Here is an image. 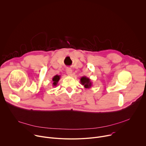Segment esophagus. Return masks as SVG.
Instances as JSON below:
<instances>
[{"label":"esophagus","mask_w":146,"mask_h":146,"mask_svg":"<svg viewBox=\"0 0 146 146\" xmlns=\"http://www.w3.org/2000/svg\"><path fill=\"white\" fill-rule=\"evenodd\" d=\"M72 71L71 68H68L66 69V73L68 76H71L72 75Z\"/></svg>","instance_id":"1"}]
</instances>
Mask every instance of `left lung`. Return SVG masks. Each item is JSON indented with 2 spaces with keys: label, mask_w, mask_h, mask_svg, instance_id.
<instances>
[{
  "label": "left lung",
  "mask_w": 146,
  "mask_h": 146,
  "mask_svg": "<svg viewBox=\"0 0 146 146\" xmlns=\"http://www.w3.org/2000/svg\"><path fill=\"white\" fill-rule=\"evenodd\" d=\"M80 82L82 85H83L84 87L86 88H90L92 85L91 79L85 76H83L80 78Z\"/></svg>",
  "instance_id": "left-lung-1"
}]
</instances>
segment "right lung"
I'll list each match as a JSON object with an SVG mask.
<instances>
[{
	"label": "right lung",
	"mask_w": 146,
	"mask_h": 146,
	"mask_svg": "<svg viewBox=\"0 0 146 146\" xmlns=\"http://www.w3.org/2000/svg\"><path fill=\"white\" fill-rule=\"evenodd\" d=\"M60 79V75H55L52 79V86L54 87H56L58 84V83L59 82V80Z\"/></svg>",
	"instance_id": "1"
}]
</instances>
